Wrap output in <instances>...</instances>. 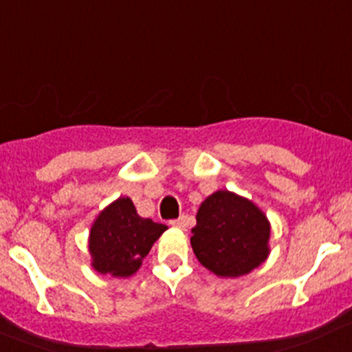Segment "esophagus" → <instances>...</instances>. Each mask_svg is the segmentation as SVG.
<instances>
[{
  "label": "esophagus",
  "mask_w": 352,
  "mask_h": 352,
  "mask_svg": "<svg viewBox=\"0 0 352 352\" xmlns=\"http://www.w3.org/2000/svg\"><path fill=\"white\" fill-rule=\"evenodd\" d=\"M169 223H171L173 227H177V229H184V227H186V217H179V219L171 220Z\"/></svg>",
  "instance_id": "1"
}]
</instances>
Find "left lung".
I'll return each instance as SVG.
<instances>
[{"mask_svg": "<svg viewBox=\"0 0 352 352\" xmlns=\"http://www.w3.org/2000/svg\"><path fill=\"white\" fill-rule=\"evenodd\" d=\"M191 237L195 256L219 276L237 278L266 261L270 222L252 201L217 191L201 203Z\"/></svg>", "mask_w": 352, "mask_h": 352, "instance_id": "8db88e82", "label": "left lung"}]
</instances>
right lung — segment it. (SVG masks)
I'll return each mask as SVG.
<instances>
[{
  "mask_svg": "<svg viewBox=\"0 0 352 352\" xmlns=\"http://www.w3.org/2000/svg\"><path fill=\"white\" fill-rule=\"evenodd\" d=\"M168 227L142 219L130 198H118L98 215L89 234L93 267L101 274L126 278L135 273L152 244Z\"/></svg>",
  "mask_w": 352,
  "mask_h": 352,
  "instance_id": "obj_1",
  "label": "right lung"
}]
</instances>
